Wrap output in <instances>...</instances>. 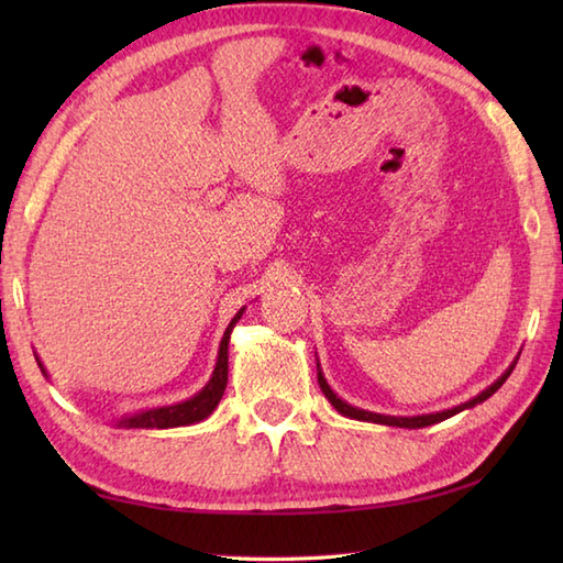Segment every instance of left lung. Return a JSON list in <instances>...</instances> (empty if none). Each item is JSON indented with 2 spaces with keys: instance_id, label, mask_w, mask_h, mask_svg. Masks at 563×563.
Returning a JSON list of instances; mask_svg holds the SVG:
<instances>
[{
  "instance_id": "left-lung-1",
  "label": "left lung",
  "mask_w": 563,
  "mask_h": 563,
  "mask_svg": "<svg viewBox=\"0 0 563 563\" xmlns=\"http://www.w3.org/2000/svg\"><path fill=\"white\" fill-rule=\"evenodd\" d=\"M516 363H518V361H516ZM516 363H512V365L506 369V373L494 382L492 387H486V389L479 394V397H474V399H470V401L454 406V409L438 411V413H426V416H382V413H373V411H365V409H357V406L345 404V401L339 397V394H333V389L329 387V382L324 379V373H321L319 363H317V379H319L321 391H324V397L331 401L333 409H336V411L343 413V416L355 418V421H369V423L397 426V428H426V426L440 423V421H445V418H450V416H454V413H460V411H464V409H472V406L486 401V399L492 397V394H496V391L500 389V385H504V382L510 377V373H512V367H516Z\"/></svg>"
}]
</instances>
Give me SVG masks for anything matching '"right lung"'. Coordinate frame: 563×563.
Instances as JSON below:
<instances>
[{"label": "right lung", "instance_id": "1", "mask_svg": "<svg viewBox=\"0 0 563 563\" xmlns=\"http://www.w3.org/2000/svg\"><path fill=\"white\" fill-rule=\"evenodd\" d=\"M244 309H239L234 314V319L230 321V327H227L224 336L220 341V351H218V363H214L212 369V377L206 387H202L196 397H190L186 401H178L172 406H159V409H150V411H140L133 416H123L121 421L115 426L118 428H176V426H190V423H198L202 418H208L214 409H218V404L224 394L227 387V349H230V333L234 329V324L239 319H242ZM38 361V357H35ZM38 367L43 369V375L47 377L43 363L38 361Z\"/></svg>", "mask_w": 563, "mask_h": 563}]
</instances>
